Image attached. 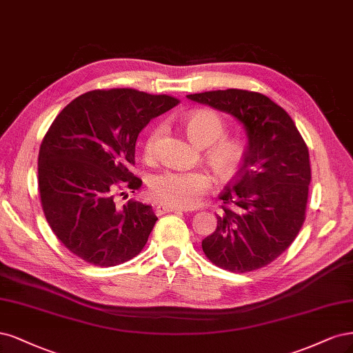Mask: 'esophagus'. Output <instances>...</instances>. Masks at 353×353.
I'll return each mask as SVG.
<instances>
[{
  "mask_svg": "<svg viewBox=\"0 0 353 353\" xmlns=\"http://www.w3.org/2000/svg\"><path fill=\"white\" fill-rule=\"evenodd\" d=\"M181 211H185V210L179 208V207H170V205H165V203H160V205H157V208H155V212L158 215H163L167 212H181Z\"/></svg>",
  "mask_w": 353,
  "mask_h": 353,
  "instance_id": "1",
  "label": "esophagus"
}]
</instances>
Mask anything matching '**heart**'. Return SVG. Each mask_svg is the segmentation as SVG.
<instances>
[{
	"mask_svg": "<svg viewBox=\"0 0 353 353\" xmlns=\"http://www.w3.org/2000/svg\"><path fill=\"white\" fill-rule=\"evenodd\" d=\"M186 133L192 142L207 148V157L214 168L223 176H233L246 155V143L239 138H227L225 121L211 110L193 111L185 121ZM164 128H155L145 143L146 155L152 157ZM212 177L205 170H164L150 181V192L154 199L170 207L190 208L211 189Z\"/></svg>",
	"mask_w": 353,
	"mask_h": 353,
	"instance_id": "obj_1",
	"label": "heart"
}]
</instances>
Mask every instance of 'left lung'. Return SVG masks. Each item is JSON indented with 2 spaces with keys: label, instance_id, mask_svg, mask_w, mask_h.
<instances>
[{
  "label": "left lung",
  "instance_id": "8db88e82",
  "mask_svg": "<svg viewBox=\"0 0 353 353\" xmlns=\"http://www.w3.org/2000/svg\"><path fill=\"white\" fill-rule=\"evenodd\" d=\"M188 98L229 112L248 136L242 168L220 195L217 229L203 239L202 251L232 272L265 267L292 245L305 221L308 146L288 112L263 94L225 89Z\"/></svg>",
  "mask_w": 353,
  "mask_h": 353
}]
</instances>
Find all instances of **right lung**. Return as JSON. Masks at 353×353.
Masks as SVG:
<instances>
[{"mask_svg":"<svg viewBox=\"0 0 353 353\" xmlns=\"http://www.w3.org/2000/svg\"><path fill=\"white\" fill-rule=\"evenodd\" d=\"M179 99L129 88L97 89L64 107L38 157L42 210L57 239L76 256L112 267L138 255L158 220L151 205L116 195L142 180L130 172L139 132Z\"/></svg>","mask_w":353,"mask_h":353,"instance_id":"1","label":"right lung"}]
</instances>
